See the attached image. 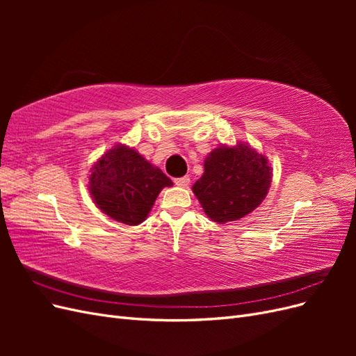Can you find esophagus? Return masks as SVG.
Wrapping results in <instances>:
<instances>
[{"mask_svg":"<svg viewBox=\"0 0 356 356\" xmlns=\"http://www.w3.org/2000/svg\"><path fill=\"white\" fill-rule=\"evenodd\" d=\"M174 182H175V186H178V187H187L190 184V178L188 177H181V178H177Z\"/></svg>","mask_w":356,"mask_h":356,"instance_id":"esophagus-1","label":"esophagus"}]
</instances>
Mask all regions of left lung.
Here are the masks:
<instances>
[{"label": "left lung", "mask_w": 356, "mask_h": 356, "mask_svg": "<svg viewBox=\"0 0 356 356\" xmlns=\"http://www.w3.org/2000/svg\"><path fill=\"white\" fill-rule=\"evenodd\" d=\"M268 160L250 145H221L204 160L203 175L193 186L208 217L224 224L243 218L258 208L270 187Z\"/></svg>", "instance_id": "obj_1"}]
</instances>
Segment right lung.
<instances>
[{
	"mask_svg": "<svg viewBox=\"0 0 356 356\" xmlns=\"http://www.w3.org/2000/svg\"><path fill=\"white\" fill-rule=\"evenodd\" d=\"M89 193L98 208L127 225L141 224L172 181L134 148L115 145L92 168Z\"/></svg>",
	"mask_w": 356,
	"mask_h": 356,
	"instance_id": "obj_1",
	"label": "right lung"
}]
</instances>
